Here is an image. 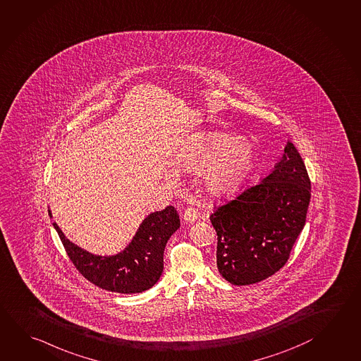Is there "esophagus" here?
Masks as SVG:
<instances>
[{"mask_svg":"<svg viewBox=\"0 0 361 361\" xmlns=\"http://www.w3.org/2000/svg\"><path fill=\"white\" fill-rule=\"evenodd\" d=\"M183 217L187 223H195L197 220V217H198V212H197L196 209H193V207H187V209L184 210Z\"/></svg>","mask_w":361,"mask_h":361,"instance_id":"obj_1","label":"esophagus"}]
</instances>
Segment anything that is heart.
<instances>
[{
	"label": "heart",
	"mask_w": 361,
	"mask_h": 361,
	"mask_svg": "<svg viewBox=\"0 0 361 361\" xmlns=\"http://www.w3.org/2000/svg\"><path fill=\"white\" fill-rule=\"evenodd\" d=\"M183 166L202 171L204 187L212 197H225L242 185L256 164V149L248 140H234L221 132L198 136L188 146Z\"/></svg>",
	"instance_id": "b5f03b06"
}]
</instances>
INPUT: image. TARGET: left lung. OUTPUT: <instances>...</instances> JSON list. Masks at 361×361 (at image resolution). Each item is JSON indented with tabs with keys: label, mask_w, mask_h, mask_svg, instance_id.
I'll use <instances>...</instances> for the list:
<instances>
[{
	"label": "left lung",
	"mask_w": 361,
	"mask_h": 361,
	"mask_svg": "<svg viewBox=\"0 0 361 361\" xmlns=\"http://www.w3.org/2000/svg\"><path fill=\"white\" fill-rule=\"evenodd\" d=\"M309 202L308 171L288 141L269 176L211 215L220 275L243 286L262 281L282 269L305 225Z\"/></svg>",
	"instance_id": "left-lung-1"
}]
</instances>
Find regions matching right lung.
Segmentation results:
<instances>
[{"label":"right lung","instance_id":"right-lung-1","mask_svg":"<svg viewBox=\"0 0 361 361\" xmlns=\"http://www.w3.org/2000/svg\"><path fill=\"white\" fill-rule=\"evenodd\" d=\"M52 217L51 210H48ZM67 256L80 274L100 288L121 294H136L152 288L164 269L166 243L180 226L173 206L145 217L131 243L114 256H97L70 242L53 223Z\"/></svg>","mask_w":361,"mask_h":361}]
</instances>
